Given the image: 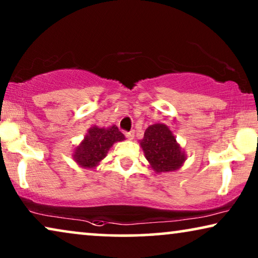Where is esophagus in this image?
I'll use <instances>...</instances> for the list:
<instances>
[{"mask_svg": "<svg viewBox=\"0 0 258 258\" xmlns=\"http://www.w3.org/2000/svg\"><path fill=\"white\" fill-rule=\"evenodd\" d=\"M125 136H126V139L128 140H134V137H135V133L134 132H129V133H125Z\"/></svg>", "mask_w": 258, "mask_h": 258, "instance_id": "esophagus-1", "label": "esophagus"}]
</instances>
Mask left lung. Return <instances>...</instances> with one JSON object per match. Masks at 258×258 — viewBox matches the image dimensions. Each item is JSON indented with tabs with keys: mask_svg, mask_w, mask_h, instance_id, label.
Masks as SVG:
<instances>
[{
	"mask_svg": "<svg viewBox=\"0 0 258 258\" xmlns=\"http://www.w3.org/2000/svg\"><path fill=\"white\" fill-rule=\"evenodd\" d=\"M140 146L144 151L150 167L157 174L175 171L185 161V154L168 125L156 123L148 126Z\"/></svg>",
	"mask_w": 258,
	"mask_h": 258,
	"instance_id": "8db88e82",
	"label": "left lung"
}]
</instances>
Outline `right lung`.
Masks as SVG:
<instances>
[{"instance_id": "1", "label": "right lung", "mask_w": 258, "mask_h": 258, "mask_svg": "<svg viewBox=\"0 0 258 258\" xmlns=\"http://www.w3.org/2000/svg\"><path fill=\"white\" fill-rule=\"evenodd\" d=\"M125 137L116 125L109 128H98L94 125L88 130L86 137L76 147L73 157L82 168L94 169L107 156L115 142H121Z\"/></svg>"}]
</instances>
